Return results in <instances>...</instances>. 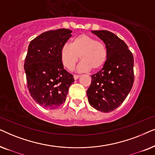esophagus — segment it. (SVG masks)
Here are the masks:
<instances>
[{
	"instance_id": "obj_1",
	"label": "esophagus",
	"mask_w": 155,
	"mask_h": 155,
	"mask_svg": "<svg viewBox=\"0 0 155 155\" xmlns=\"http://www.w3.org/2000/svg\"><path fill=\"white\" fill-rule=\"evenodd\" d=\"M73 77H74V79H75V80H78V78L80 77V75H74Z\"/></svg>"
}]
</instances>
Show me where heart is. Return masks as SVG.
Here are the masks:
<instances>
[{
	"instance_id": "heart-1",
	"label": "heart",
	"mask_w": 155,
	"mask_h": 155,
	"mask_svg": "<svg viewBox=\"0 0 155 155\" xmlns=\"http://www.w3.org/2000/svg\"><path fill=\"white\" fill-rule=\"evenodd\" d=\"M61 59L64 66L73 71L79 61L82 64L80 68L84 71L92 69L99 71L107 63L109 52L107 46L102 41L87 35L76 36L71 40V46L65 44L60 52Z\"/></svg>"
}]
</instances>
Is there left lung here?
Segmentation results:
<instances>
[{
    "instance_id": "8db88e82",
    "label": "left lung",
    "mask_w": 155,
    "mask_h": 155,
    "mask_svg": "<svg viewBox=\"0 0 155 155\" xmlns=\"http://www.w3.org/2000/svg\"><path fill=\"white\" fill-rule=\"evenodd\" d=\"M107 46L109 56L104 66L92 77L87 91L90 104L109 113L118 108L128 96L134 82V58L126 44L107 30L92 31Z\"/></svg>"
}]
</instances>
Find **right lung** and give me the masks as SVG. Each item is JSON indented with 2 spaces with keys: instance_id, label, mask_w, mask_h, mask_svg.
Instances as JSON below:
<instances>
[{
  "instance_id": "right-lung-1",
  "label": "right lung",
  "mask_w": 155,
  "mask_h": 155,
  "mask_svg": "<svg viewBox=\"0 0 155 155\" xmlns=\"http://www.w3.org/2000/svg\"><path fill=\"white\" fill-rule=\"evenodd\" d=\"M72 31L58 29L42 33L31 40L24 68L27 88L36 102L46 109H56L66 99L73 75L63 68L61 49Z\"/></svg>"
}]
</instances>
